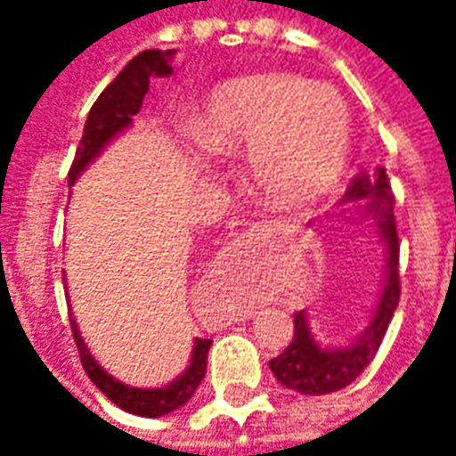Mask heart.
Masks as SVG:
<instances>
[{"instance_id":"heart-1","label":"heart","mask_w":456,"mask_h":456,"mask_svg":"<svg viewBox=\"0 0 456 456\" xmlns=\"http://www.w3.org/2000/svg\"><path fill=\"white\" fill-rule=\"evenodd\" d=\"M209 156L247 154L248 183L278 208L310 205L335 188L349 159V114L332 90L293 75L219 85L192 119Z\"/></svg>"}]
</instances>
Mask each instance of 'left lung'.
<instances>
[{"instance_id": "obj_1", "label": "left lung", "mask_w": 456, "mask_h": 456, "mask_svg": "<svg viewBox=\"0 0 456 456\" xmlns=\"http://www.w3.org/2000/svg\"><path fill=\"white\" fill-rule=\"evenodd\" d=\"M393 192L383 166L362 170L346 188L339 205H352L373 227L386 247V273L379 303L373 307L371 320L362 335L346 346H322L310 332V320L305 310L293 315V339L286 352L271 359V371L281 386L303 395H325L342 391L344 386L359 376L373 362L383 342V335L391 325L393 313L401 300V278H398V232L393 215Z\"/></svg>"}]
</instances>
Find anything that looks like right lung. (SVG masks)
I'll list each match as a JSON object with an SVG mask.
<instances>
[{
  "label": "right lung",
  "instance_id": "right-lung-1",
  "mask_svg": "<svg viewBox=\"0 0 456 456\" xmlns=\"http://www.w3.org/2000/svg\"><path fill=\"white\" fill-rule=\"evenodd\" d=\"M173 55L175 51H143L136 58H131L126 68L104 87V93L97 97V102L93 104L87 121H85L83 139L75 151V160L68 173V185H73L75 180L80 178V173L110 146V141L117 139L124 129H129L134 117L141 112V104L149 93L151 80L173 75ZM70 330H73L80 362H83V369L90 376V381L114 405H119L121 411L131 412V415L160 418V415L178 411L180 405H185L195 395L200 381L205 379V371H208V352L212 339H195L190 366L175 381L166 383L160 388H134V386L117 381L94 362V356L80 337L75 317H70Z\"/></svg>",
  "mask_w": 456,
  "mask_h": 456
}]
</instances>
